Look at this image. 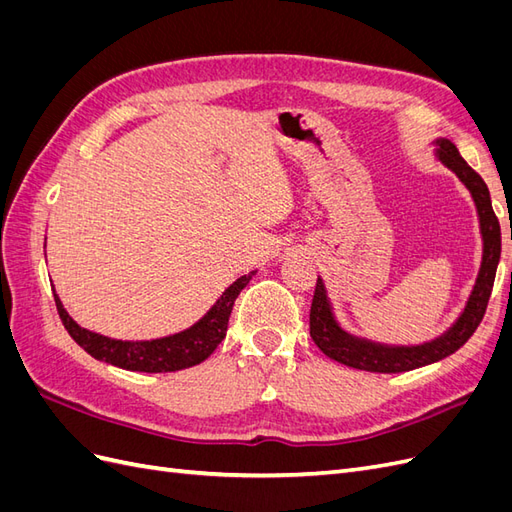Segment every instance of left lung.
Masks as SVG:
<instances>
[{
    "label": "left lung",
    "mask_w": 512,
    "mask_h": 512,
    "mask_svg": "<svg viewBox=\"0 0 512 512\" xmlns=\"http://www.w3.org/2000/svg\"><path fill=\"white\" fill-rule=\"evenodd\" d=\"M436 158L451 168L459 177V181L470 190L474 205L478 211L480 222V235H483V262H480V271L476 277V284L472 288L470 299L463 307L461 316L455 324L440 337L431 339V342L418 344V346H386L369 342V339L350 335L339 327L333 307L327 297V288L318 277L312 309H309V335H312L314 344L329 356V359L354 367L363 371H378V374H399V371H410L416 367H423L429 363L442 361L444 356L457 352L478 329L480 320L485 316V309L491 297V288L495 280V271H498L500 252H502V235H500V222L495 218L489 188L474 168L459 156L457 147L448 141V138H438L436 141ZM512 241V230H510Z\"/></svg>",
    "instance_id": "left-lung-1"
}]
</instances>
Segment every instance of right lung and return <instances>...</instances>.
<instances>
[{"instance_id": "add662e5", "label": "right lung", "mask_w": 512, "mask_h": 512, "mask_svg": "<svg viewBox=\"0 0 512 512\" xmlns=\"http://www.w3.org/2000/svg\"><path fill=\"white\" fill-rule=\"evenodd\" d=\"M254 273L256 271L241 275L237 282H232L209 312L198 322H194L190 329L168 337L151 339V342H123V339H111L100 333L87 331L70 318L57 294L55 305L57 314L61 322H64L70 337L87 354L94 356V359L128 371L162 374V371H179L203 363L207 356L218 348V344L226 337L232 305H235L239 292L250 284Z\"/></svg>"}]
</instances>
